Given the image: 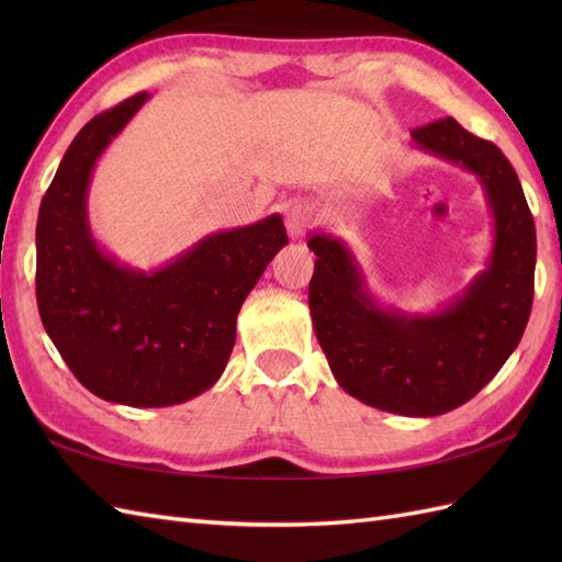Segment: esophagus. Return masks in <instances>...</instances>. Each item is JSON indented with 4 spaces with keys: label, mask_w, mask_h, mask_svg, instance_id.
I'll use <instances>...</instances> for the list:
<instances>
[{
    "label": "esophagus",
    "mask_w": 562,
    "mask_h": 562,
    "mask_svg": "<svg viewBox=\"0 0 562 562\" xmlns=\"http://www.w3.org/2000/svg\"><path fill=\"white\" fill-rule=\"evenodd\" d=\"M316 220V210L308 200H294L292 205L284 212V222H288V229L292 236H300L306 226H312Z\"/></svg>",
    "instance_id": "1"
}]
</instances>
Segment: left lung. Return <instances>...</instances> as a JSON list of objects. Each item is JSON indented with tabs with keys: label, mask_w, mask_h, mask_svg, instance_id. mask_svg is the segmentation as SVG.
<instances>
[{
	"label": "left lung",
	"mask_w": 562,
	"mask_h": 562,
	"mask_svg": "<svg viewBox=\"0 0 562 562\" xmlns=\"http://www.w3.org/2000/svg\"><path fill=\"white\" fill-rule=\"evenodd\" d=\"M413 145L479 178L493 212L487 268L435 314H403L369 292L340 238L308 234L318 256L308 282L316 338L338 384L372 408L435 417L471 401L527 328L533 302L536 226L519 178L493 142L453 117L413 130Z\"/></svg>",
	"instance_id": "obj_1"
}]
</instances>
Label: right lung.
<instances>
[{"label": "right lung", "mask_w": 562, "mask_h": 562, "mask_svg": "<svg viewBox=\"0 0 562 562\" xmlns=\"http://www.w3.org/2000/svg\"><path fill=\"white\" fill-rule=\"evenodd\" d=\"M149 93L93 117L65 151L35 226V296L57 352L99 398L164 408L217 384L236 316L288 244L280 214L200 238L157 270L123 266L97 244L87 195L93 166Z\"/></svg>", "instance_id": "1"}]
</instances>
